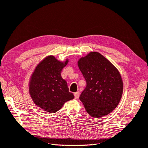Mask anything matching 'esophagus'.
Masks as SVG:
<instances>
[{
    "label": "esophagus",
    "instance_id": "obj_1",
    "mask_svg": "<svg viewBox=\"0 0 148 148\" xmlns=\"http://www.w3.org/2000/svg\"><path fill=\"white\" fill-rule=\"evenodd\" d=\"M74 96H75V98L76 99H77L79 97V91H77L74 93Z\"/></svg>",
    "mask_w": 148,
    "mask_h": 148
}]
</instances>
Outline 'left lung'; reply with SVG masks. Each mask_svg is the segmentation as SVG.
<instances>
[{"label": "left lung", "mask_w": 148, "mask_h": 148, "mask_svg": "<svg viewBox=\"0 0 148 148\" xmlns=\"http://www.w3.org/2000/svg\"><path fill=\"white\" fill-rule=\"evenodd\" d=\"M78 65L86 82L79 96L85 109L92 117L108 115L122 96L123 85L119 70L97 52L80 58Z\"/></svg>", "instance_id": "1"}]
</instances>
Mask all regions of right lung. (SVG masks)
<instances>
[{
    "label": "right lung",
    "mask_w": 148,
    "mask_h": 148,
    "mask_svg": "<svg viewBox=\"0 0 148 148\" xmlns=\"http://www.w3.org/2000/svg\"><path fill=\"white\" fill-rule=\"evenodd\" d=\"M69 62H60L54 56L46 57L38 64L31 75L29 92L36 105L49 113L60 110L65 102L73 99L61 71Z\"/></svg>",
    "instance_id": "obj_1"
}]
</instances>
